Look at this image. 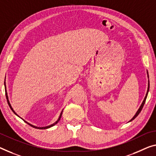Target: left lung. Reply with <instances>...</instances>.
I'll use <instances>...</instances> for the list:
<instances>
[{"label":"left lung","instance_id":"8db88e82","mask_svg":"<svg viewBox=\"0 0 156 156\" xmlns=\"http://www.w3.org/2000/svg\"><path fill=\"white\" fill-rule=\"evenodd\" d=\"M147 73H148V72H147ZM148 90H149V81H148V90H147V94H146V96H145V98H144V100H143V102H142V105H141V106H140V109H138V111L136 112V113L135 114V116H133V118L130 121H133V120L135 119L136 118V117L138 116L139 114L140 113L141 111H142V108H143L144 105V103H145V102H146V99H147V95H148Z\"/></svg>","mask_w":156,"mask_h":156}]
</instances>
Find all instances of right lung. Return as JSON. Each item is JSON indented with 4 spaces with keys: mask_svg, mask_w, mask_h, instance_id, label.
<instances>
[{
    "mask_svg": "<svg viewBox=\"0 0 156 156\" xmlns=\"http://www.w3.org/2000/svg\"><path fill=\"white\" fill-rule=\"evenodd\" d=\"M5 95H6V98H7V100H8V105H9V107H10V109H12V111L14 114H15L16 116H18L17 114H16V113H15V112L13 110V109H12V106H11V105H10V103H9V100H8V93H7V91H6V87H5ZM62 112H63V111L61 112V115H60V116H59V118H58V119L57 120V121L55 122L54 123H53V124H51V126H46V127H42V128H40V127H36V126H33V125H31V124H30V123H28V122H26V121H24V120H23V121H24L27 124H28V125L29 126H32L33 128H37V129H40V130H43V129H47V128H51V127H52V126H54V125H56V124L58 123V122L59 121V120L61 119V115H62Z\"/></svg>",
    "mask_w": 156,
    "mask_h": 156,
    "instance_id": "add662e5",
    "label": "right lung"
}]
</instances>
